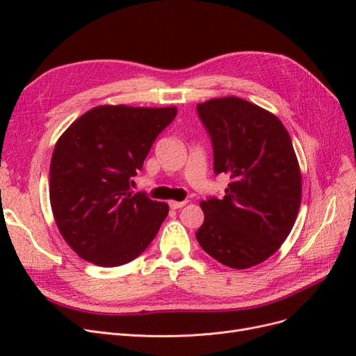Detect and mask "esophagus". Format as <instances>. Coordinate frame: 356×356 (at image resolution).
I'll list each match as a JSON object with an SVG mask.
<instances>
[{"label": "esophagus", "mask_w": 356, "mask_h": 356, "mask_svg": "<svg viewBox=\"0 0 356 356\" xmlns=\"http://www.w3.org/2000/svg\"><path fill=\"white\" fill-rule=\"evenodd\" d=\"M187 202L184 200V202H177V200H170L169 202V207L172 208V209H179V208H182V207H184V204H186Z\"/></svg>", "instance_id": "esophagus-1"}]
</instances>
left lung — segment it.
<instances>
[{
    "mask_svg": "<svg viewBox=\"0 0 356 356\" xmlns=\"http://www.w3.org/2000/svg\"><path fill=\"white\" fill-rule=\"evenodd\" d=\"M197 113L215 174L232 179L222 199L200 202L197 242L221 264L250 268L273 255L296 222L301 174L293 143L275 114L236 96L197 104Z\"/></svg>",
    "mask_w": 356,
    "mask_h": 356,
    "instance_id": "obj_1",
    "label": "left lung"
}]
</instances>
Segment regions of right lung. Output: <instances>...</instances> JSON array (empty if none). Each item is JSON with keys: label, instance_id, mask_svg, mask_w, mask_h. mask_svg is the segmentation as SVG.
<instances>
[{"label": "right lung", "instance_id": "add662e5", "mask_svg": "<svg viewBox=\"0 0 356 356\" xmlns=\"http://www.w3.org/2000/svg\"><path fill=\"white\" fill-rule=\"evenodd\" d=\"M177 111V106L99 105L58 139L50 161L51 212L62 238L83 260L122 266L156 238L168 203L134 195L131 184Z\"/></svg>", "mask_w": 356, "mask_h": 356}]
</instances>
